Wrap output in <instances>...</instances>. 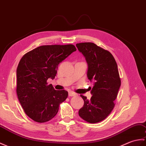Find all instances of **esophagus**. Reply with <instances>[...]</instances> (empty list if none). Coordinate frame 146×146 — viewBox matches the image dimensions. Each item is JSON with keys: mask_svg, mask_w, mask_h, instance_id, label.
<instances>
[{"mask_svg": "<svg viewBox=\"0 0 146 146\" xmlns=\"http://www.w3.org/2000/svg\"><path fill=\"white\" fill-rule=\"evenodd\" d=\"M68 95H69V96H74L76 95V93L73 92V91H70L68 93Z\"/></svg>", "mask_w": 146, "mask_h": 146, "instance_id": "34e87169", "label": "esophagus"}]
</instances>
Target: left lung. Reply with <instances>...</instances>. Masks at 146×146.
Returning a JSON list of instances; mask_svg holds the SVG:
<instances>
[{
	"instance_id": "left-lung-1",
	"label": "left lung",
	"mask_w": 146,
	"mask_h": 146,
	"mask_svg": "<svg viewBox=\"0 0 146 146\" xmlns=\"http://www.w3.org/2000/svg\"><path fill=\"white\" fill-rule=\"evenodd\" d=\"M76 46L88 65V78L94 82L90 100L80 95L84 103L79 110V116L89 123H99L109 116L115 106L121 86L117 63L109 51L93 43H80Z\"/></svg>"
}]
</instances>
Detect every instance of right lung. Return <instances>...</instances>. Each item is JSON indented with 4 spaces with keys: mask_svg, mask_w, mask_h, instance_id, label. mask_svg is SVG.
<instances>
[{
    "mask_svg": "<svg viewBox=\"0 0 146 146\" xmlns=\"http://www.w3.org/2000/svg\"><path fill=\"white\" fill-rule=\"evenodd\" d=\"M76 47L69 45H42L25 53L17 69V94L25 114L37 123L56 116L60 104L68 96L66 90H55L48 78L54 79L58 65Z\"/></svg>",
    "mask_w": 146,
    "mask_h": 146,
    "instance_id": "right-lung-1",
    "label": "right lung"
}]
</instances>
